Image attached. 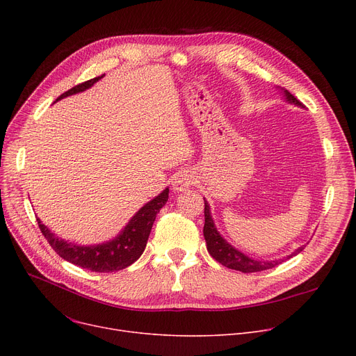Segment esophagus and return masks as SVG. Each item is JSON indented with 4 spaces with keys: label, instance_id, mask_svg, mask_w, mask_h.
<instances>
[{
    "label": "esophagus",
    "instance_id": "obj_1",
    "mask_svg": "<svg viewBox=\"0 0 356 356\" xmlns=\"http://www.w3.org/2000/svg\"><path fill=\"white\" fill-rule=\"evenodd\" d=\"M172 184H173V191L184 192V191H188L191 186L195 184V176L188 170L179 172V173H176Z\"/></svg>",
    "mask_w": 356,
    "mask_h": 356
}]
</instances>
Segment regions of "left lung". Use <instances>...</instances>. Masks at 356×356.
I'll return each mask as SVG.
<instances>
[{"instance_id":"obj_1","label":"left lung","mask_w":356,"mask_h":356,"mask_svg":"<svg viewBox=\"0 0 356 356\" xmlns=\"http://www.w3.org/2000/svg\"><path fill=\"white\" fill-rule=\"evenodd\" d=\"M282 90H283L284 99L289 104L305 108L303 104L298 101L296 97H293L289 90H286V89H282ZM203 235H204V239H207V247H208L209 254L218 261V263H220L222 266H225L231 270H236V271H242V273H258V271L270 270V268H273L278 264H282L284 259H289V258L297 255L298 252H302L305 250V245L298 247L290 255H287L284 258H280V259H273V261H258V259H254V258L245 255L244 252H241L239 250L232 247L229 242L218 232V229L215 227L213 218H212V213H211V207H209V203L207 202V199H204Z\"/></svg>"}]
</instances>
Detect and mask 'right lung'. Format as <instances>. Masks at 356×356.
Returning a JSON list of instances; mask_svg holds the SVG:
<instances>
[{
    "instance_id": "1",
    "label": "right lung",
    "mask_w": 356,
    "mask_h": 356,
    "mask_svg": "<svg viewBox=\"0 0 356 356\" xmlns=\"http://www.w3.org/2000/svg\"><path fill=\"white\" fill-rule=\"evenodd\" d=\"M102 76L93 78L90 81L76 85L74 88L69 89L67 92L62 93V95L56 101H60L66 97L74 95V93H79L89 89ZM167 199H168V188H165L154 199L147 202L144 207L129 219V222L124 227V229L114 239L102 242V244H97V245L73 244V242L56 236L44 225V223H42L39 218H37V223H39V228L44 235V238L47 239L50 247L63 259L69 261V263L90 271H95V273L120 271L136 263L144 252L156 216L165 204Z\"/></svg>"
}]
</instances>
